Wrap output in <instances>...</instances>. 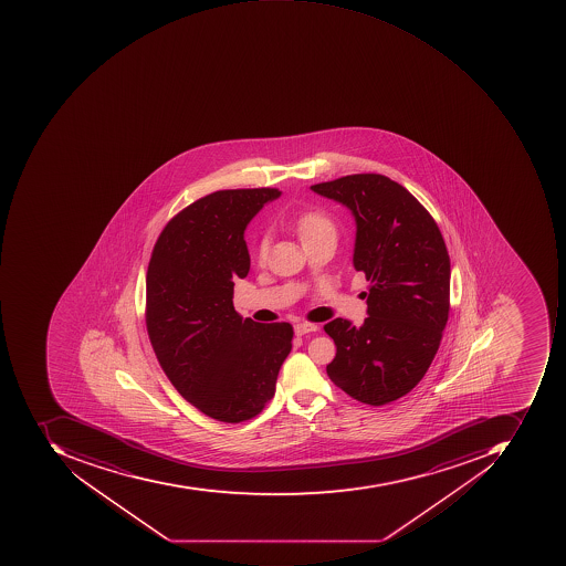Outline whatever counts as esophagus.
<instances>
[{
  "label": "esophagus",
  "instance_id": "1",
  "mask_svg": "<svg viewBox=\"0 0 566 566\" xmlns=\"http://www.w3.org/2000/svg\"><path fill=\"white\" fill-rule=\"evenodd\" d=\"M318 329V325H314V323H296L294 325V332H296L297 336L306 335V333L316 332Z\"/></svg>",
  "mask_w": 566,
  "mask_h": 566
}]
</instances>
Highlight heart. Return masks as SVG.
Wrapping results in <instances>:
<instances>
[{
  "mask_svg": "<svg viewBox=\"0 0 566 566\" xmlns=\"http://www.w3.org/2000/svg\"><path fill=\"white\" fill-rule=\"evenodd\" d=\"M296 231L301 241H307L325 233H335V226H333L332 219L323 212L310 211L297 219ZM266 252H269V237H262L259 243L260 259H265Z\"/></svg>",
  "mask_w": 566,
  "mask_h": 566,
  "instance_id": "obj_1",
  "label": "heart"
}]
</instances>
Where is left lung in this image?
I'll return each instance as SVG.
<instances>
[{
	"label": "left lung",
	"instance_id": "1",
	"mask_svg": "<svg viewBox=\"0 0 566 566\" xmlns=\"http://www.w3.org/2000/svg\"><path fill=\"white\" fill-rule=\"evenodd\" d=\"M355 219L354 266L370 282L363 326L326 323L336 345L329 379L360 403L381 407L426 376L449 318L451 262L432 216L385 175L311 185Z\"/></svg>",
	"mask_w": 566,
	"mask_h": 566
}]
</instances>
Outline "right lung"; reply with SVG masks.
<instances>
[{
	"instance_id": "obj_1",
	"label": "right lung",
	"mask_w": 566,
	"mask_h": 566,
	"mask_svg": "<svg viewBox=\"0 0 566 566\" xmlns=\"http://www.w3.org/2000/svg\"><path fill=\"white\" fill-rule=\"evenodd\" d=\"M277 189L219 190L190 203L159 234L146 277V326L171 385L226 423L250 420L275 395L292 348L289 323L262 325L233 306L250 270L244 230Z\"/></svg>"
}]
</instances>
